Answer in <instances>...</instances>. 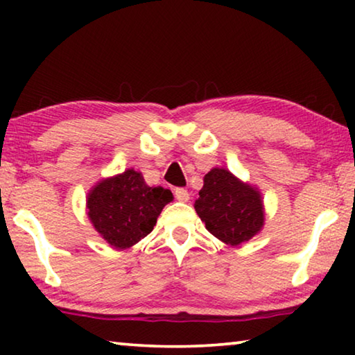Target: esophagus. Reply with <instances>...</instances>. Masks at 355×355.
I'll use <instances>...</instances> for the list:
<instances>
[{"label":"esophagus","instance_id":"34e87169","mask_svg":"<svg viewBox=\"0 0 355 355\" xmlns=\"http://www.w3.org/2000/svg\"><path fill=\"white\" fill-rule=\"evenodd\" d=\"M175 199L180 202H188L189 200V192L184 188H177L175 189Z\"/></svg>","mask_w":355,"mask_h":355}]
</instances>
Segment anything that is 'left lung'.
<instances>
[{"mask_svg": "<svg viewBox=\"0 0 355 355\" xmlns=\"http://www.w3.org/2000/svg\"><path fill=\"white\" fill-rule=\"evenodd\" d=\"M207 230L227 245H241L264 227L263 196L225 167H213L194 203Z\"/></svg>", "mask_w": 355, "mask_h": 355, "instance_id": "left-lung-1", "label": "left lung"}]
</instances>
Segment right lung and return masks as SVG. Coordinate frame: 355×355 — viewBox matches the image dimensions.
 <instances>
[{
    "label": "right lung",
    "instance_id": "right-lung-1",
    "mask_svg": "<svg viewBox=\"0 0 355 355\" xmlns=\"http://www.w3.org/2000/svg\"><path fill=\"white\" fill-rule=\"evenodd\" d=\"M172 200L169 189L148 186L142 173L131 167L95 183L86 196V211L95 232L114 249L125 250L153 230Z\"/></svg>",
    "mask_w": 355,
    "mask_h": 355
}]
</instances>
